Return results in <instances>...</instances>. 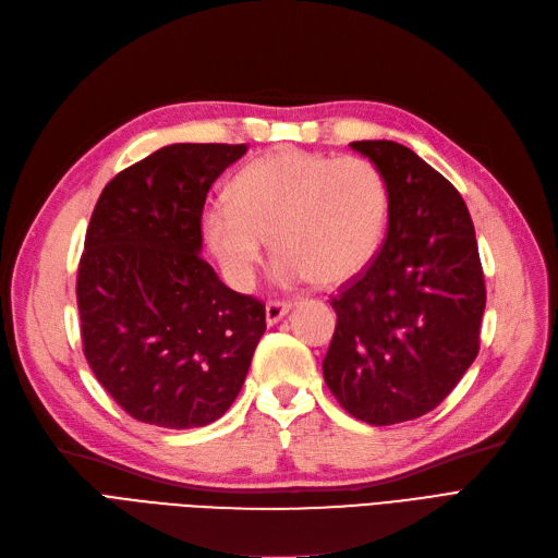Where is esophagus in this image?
Listing matches in <instances>:
<instances>
[{"mask_svg": "<svg viewBox=\"0 0 558 558\" xmlns=\"http://www.w3.org/2000/svg\"><path fill=\"white\" fill-rule=\"evenodd\" d=\"M291 308H293L291 302H277V300L267 302L265 304V320H267V325H277Z\"/></svg>", "mask_w": 558, "mask_h": 558, "instance_id": "esophagus-1", "label": "esophagus"}]
</instances>
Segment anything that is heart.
<instances>
[{
	"instance_id": "heart-1",
	"label": "heart",
	"mask_w": 558,
	"mask_h": 558,
	"mask_svg": "<svg viewBox=\"0 0 558 558\" xmlns=\"http://www.w3.org/2000/svg\"><path fill=\"white\" fill-rule=\"evenodd\" d=\"M387 221L389 185L373 162L283 148L235 173L229 204L206 208L204 233L238 288L252 283L265 238L281 281L339 286L380 252Z\"/></svg>"
}]
</instances>
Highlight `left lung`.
Listing matches in <instances>:
<instances>
[{"label": "left lung", "mask_w": 558, "mask_h": 558, "mask_svg": "<svg viewBox=\"0 0 558 558\" xmlns=\"http://www.w3.org/2000/svg\"><path fill=\"white\" fill-rule=\"evenodd\" d=\"M350 148L385 173L389 227L371 265L331 300L323 375L354 418L393 426L435 410L476 360L483 267L470 210L447 178L403 144Z\"/></svg>", "instance_id": "8db88e82"}]
</instances>
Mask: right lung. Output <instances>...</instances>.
<instances>
[{
    "instance_id": "right-lung-1",
    "label": "right lung",
    "mask_w": 558,
    "mask_h": 558,
    "mask_svg": "<svg viewBox=\"0 0 558 558\" xmlns=\"http://www.w3.org/2000/svg\"><path fill=\"white\" fill-rule=\"evenodd\" d=\"M244 144H171L105 185L84 238L77 308L88 366L137 421L202 428L231 405L265 304L202 258L210 185Z\"/></svg>"
}]
</instances>
